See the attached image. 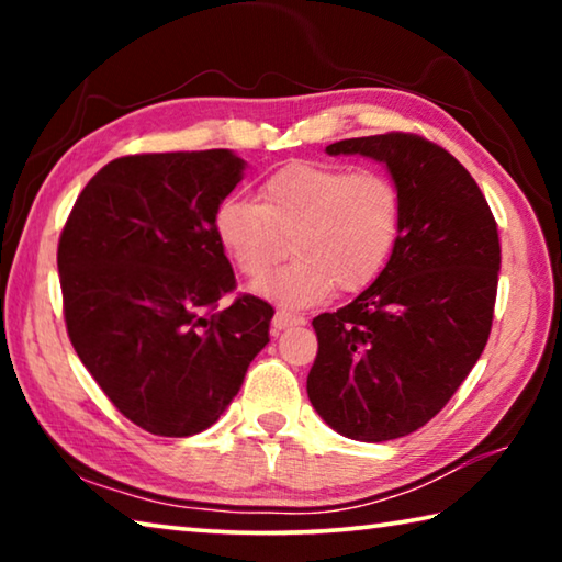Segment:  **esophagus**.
<instances>
[{"instance_id": "34e87169", "label": "esophagus", "mask_w": 562, "mask_h": 562, "mask_svg": "<svg viewBox=\"0 0 562 562\" xmlns=\"http://www.w3.org/2000/svg\"><path fill=\"white\" fill-rule=\"evenodd\" d=\"M302 317H297V315H292V312H288V310H278L274 312V317H272V331H282V329H288V327H292V325H302Z\"/></svg>"}]
</instances>
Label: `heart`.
Wrapping results in <instances>:
<instances>
[{
	"mask_svg": "<svg viewBox=\"0 0 562 562\" xmlns=\"http://www.w3.org/2000/svg\"><path fill=\"white\" fill-rule=\"evenodd\" d=\"M257 201L225 198L213 233L245 278H262L292 243L288 268L258 282L260 294L307 307L361 292L384 272L402 233V190L382 170L297 160L262 180Z\"/></svg>",
	"mask_w": 562,
	"mask_h": 562,
	"instance_id": "heart-1",
	"label": "heart"
}]
</instances>
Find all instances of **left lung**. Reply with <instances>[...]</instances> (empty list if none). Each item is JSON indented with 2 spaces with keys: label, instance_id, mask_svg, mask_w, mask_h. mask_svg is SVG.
Wrapping results in <instances>:
<instances>
[{
  "label": "left lung",
  "instance_id": "obj_1",
  "mask_svg": "<svg viewBox=\"0 0 562 562\" xmlns=\"http://www.w3.org/2000/svg\"><path fill=\"white\" fill-rule=\"evenodd\" d=\"M327 154L386 164L402 190V233L372 288L312 319L319 349L307 394L347 439L392 441L429 424L486 347L498 225L469 170L416 133L337 140Z\"/></svg>",
  "mask_w": 562,
  "mask_h": 562
}]
</instances>
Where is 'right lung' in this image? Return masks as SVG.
<instances>
[{"instance_id":"add662e5","label":"right lung","mask_w":562,"mask_h":562,"mask_svg":"<svg viewBox=\"0 0 562 562\" xmlns=\"http://www.w3.org/2000/svg\"><path fill=\"white\" fill-rule=\"evenodd\" d=\"M245 164L225 148L111 160L59 237L64 319L111 404L156 436L201 434L240 392L274 310L252 294L221 307L235 272L213 213Z\"/></svg>"}]
</instances>
